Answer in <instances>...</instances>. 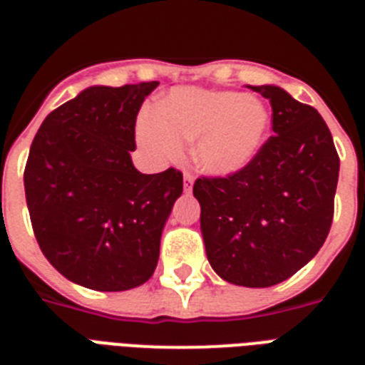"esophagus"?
I'll use <instances>...</instances> for the list:
<instances>
[{
  "label": "esophagus",
  "instance_id": "34e87169",
  "mask_svg": "<svg viewBox=\"0 0 365 365\" xmlns=\"http://www.w3.org/2000/svg\"><path fill=\"white\" fill-rule=\"evenodd\" d=\"M193 186V175L190 172H185V192H190Z\"/></svg>",
  "mask_w": 365,
  "mask_h": 365
}]
</instances>
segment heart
<instances>
[{
  "instance_id": "b5f03b06",
  "label": "heart",
  "mask_w": 365,
  "mask_h": 365,
  "mask_svg": "<svg viewBox=\"0 0 365 365\" xmlns=\"http://www.w3.org/2000/svg\"><path fill=\"white\" fill-rule=\"evenodd\" d=\"M269 124V109L254 96L175 87L160 109L140 113L137 138L157 160L179 159L185 143L195 140L193 157L202 172L228 177L252 163L265 143Z\"/></svg>"
}]
</instances>
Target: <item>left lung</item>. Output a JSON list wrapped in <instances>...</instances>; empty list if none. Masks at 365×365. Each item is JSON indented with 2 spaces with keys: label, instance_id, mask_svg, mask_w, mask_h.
<instances>
[{
  "label": "left lung",
  "instance_id": "1",
  "mask_svg": "<svg viewBox=\"0 0 365 365\" xmlns=\"http://www.w3.org/2000/svg\"><path fill=\"white\" fill-rule=\"evenodd\" d=\"M270 100L274 135L228 177H201L193 195L212 269L225 282L272 287L318 254L334 214L340 159L312 106L278 86H254Z\"/></svg>",
  "mask_w": 365,
  "mask_h": 365
}]
</instances>
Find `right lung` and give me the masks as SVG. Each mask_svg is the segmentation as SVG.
I'll list each match as a JSON object with an SVG mask.
<instances>
[{
  "label": "right lung",
  "mask_w": 365,
  "mask_h": 365,
  "mask_svg": "<svg viewBox=\"0 0 365 365\" xmlns=\"http://www.w3.org/2000/svg\"><path fill=\"white\" fill-rule=\"evenodd\" d=\"M157 86L87 87L45 117L31 144L24 182L38 245L58 272L93 291L151 278L182 193L175 168L146 175L131 163L138 109Z\"/></svg>",
  "instance_id": "right-lung-1"
}]
</instances>
